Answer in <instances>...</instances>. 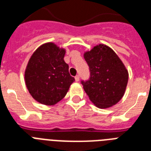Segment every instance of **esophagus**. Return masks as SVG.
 Here are the masks:
<instances>
[{"mask_svg":"<svg viewBox=\"0 0 151 151\" xmlns=\"http://www.w3.org/2000/svg\"><path fill=\"white\" fill-rule=\"evenodd\" d=\"M75 81H77V82H78V81H79V76L78 75H77L75 77Z\"/></svg>","mask_w":151,"mask_h":151,"instance_id":"obj_1","label":"esophagus"}]
</instances>
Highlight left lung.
<instances>
[{
  "instance_id": "1",
  "label": "left lung",
  "mask_w": 151,
  "mask_h": 151,
  "mask_svg": "<svg viewBox=\"0 0 151 151\" xmlns=\"http://www.w3.org/2000/svg\"><path fill=\"white\" fill-rule=\"evenodd\" d=\"M90 70L88 81H81L84 90L97 108L115 105L124 96L128 72L118 55L104 44L95 46L84 54Z\"/></svg>"
}]
</instances>
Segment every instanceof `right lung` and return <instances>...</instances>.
Returning <instances> with one entry per match:
<instances>
[{
	"label": "right lung",
	"mask_w": 151,
	"mask_h": 151,
	"mask_svg": "<svg viewBox=\"0 0 151 151\" xmlns=\"http://www.w3.org/2000/svg\"><path fill=\"white\" fill-rule=\"evenodd\" d=\"M65 50L54 42L40 46L30 58L25 70V84L39 103L55 105L64 98L74 78L64 61Z\"/></svg>",
	"instance_id": "obj_1"
}]
</instances>
